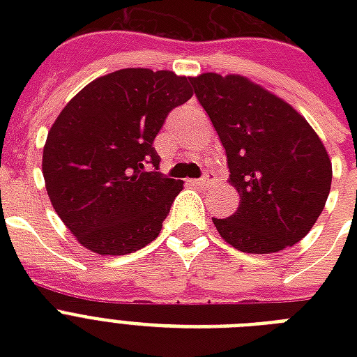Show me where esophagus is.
<instances>
[{
  "label": "esophagus",
  "mask_w": 357,
  "mask_h": 357,
  "mask_svg": "<svg viewBox=\"0 0 357 357\" xmlns=\"http://www.w3.org/2000/svg\"><path fill=\"white\" fill-rule=\"evenodd\" d=\"M190 183L192 185H196V187H207V185L211 183V179H209V176H204V178H200V179H190Z\"/></svg>",
  "instance_id": "1"
}]
</instances>
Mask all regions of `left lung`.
<instances>
[{
    "label": "left lung",
    "instance_id": "8db88e82",
    "mask_svg": "<svg viewBox=\"0 0 357 357\" xmlns=\"http://www.w3.org/2000/svg\"><path fill=\"white\" fill-rule=\"evenodd\" d=\"M228 157L237 211L213 218L246 254H274L310 234L326 206L332 161L307 120L274 92L238 74L190 77Z\"/></svg>",
    "mask_w": 357,
    "mask_h": 357
}]
</instances>
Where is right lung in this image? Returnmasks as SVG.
Masks as SVG:
<instances>
[{
    "label": "right lung",
    "instance_id": "right-lung-1",
    "mask_svg": "<svg viewBox=\"0 0 357 357\" xmlns=\"http://www.w3.org/2000/svg\"><path fill=\"white\" fill-rule=\"evenodd\" d=\"M192 98L190 77L123 68L81 89L59 113L42 151L53 209L77 243L126 255L159 235L181 179L159 168L153 139L174 107Z\"/></svg>",
    "mask_w": 357,
    "mask_h": 357
}]
</instances>
